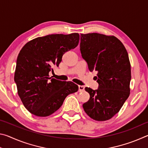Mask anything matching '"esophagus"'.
<instances>
[{
  "label": "esophagus",
  "mask_w": 148,
  "mask_h": 148,
  "mask_svg": "<svg viewBox=\"0 0 148 148\" xmlns=\"http://www.w3.org/2000/svg\"><path fill=\"white\" fill-rule=\"evenodd\" d=\"M84 86H78V91H79V92H82V91H83L84 90Z\"/></svg>",
  "instance_id": "esophagus-1"
}]
</instances>
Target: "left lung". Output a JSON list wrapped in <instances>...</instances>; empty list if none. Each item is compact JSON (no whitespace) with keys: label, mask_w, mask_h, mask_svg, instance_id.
Listing matches in <instances>:
<instances>
[{"label":"left lung","mask_w":148,"mask_h":148,"mask_svg":"<svg viewBox=\"0 0 148 148\" xmlns=\"http://www.w3.org/2000/svg\"><path fill=\"white\" fill-rule=\"evenodd\" d=\"M80 51L91 72L97 71L98 89L86 87L89 100L84 111L96 121L111 119L121 108L130 94L131 64L121 42L114 36L81 34Z\"/></svg>","instance_id":"left-lung-1"}]
</instances>
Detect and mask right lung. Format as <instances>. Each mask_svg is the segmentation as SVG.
<instances>
[{
  "mask_svg": "<svg viewBox=\"0 0 148 148\" xmlns=\"http://www.w3.org/2000/svg\"><path fill=\"white\" fill-rule=\"evenodd\" d=\"M78 33L49 34L25 45L16 62L14 81L25 108L32 114L46 117L56 112L69 94L78 90L72 82L49 77L52 66H58L65 52L79 43Z\"/></svg>",
  "mask_w": 148,
  "mask_h": 148,
  "instance_id": "1",
  "label": "right lung"
}]
</instances>
